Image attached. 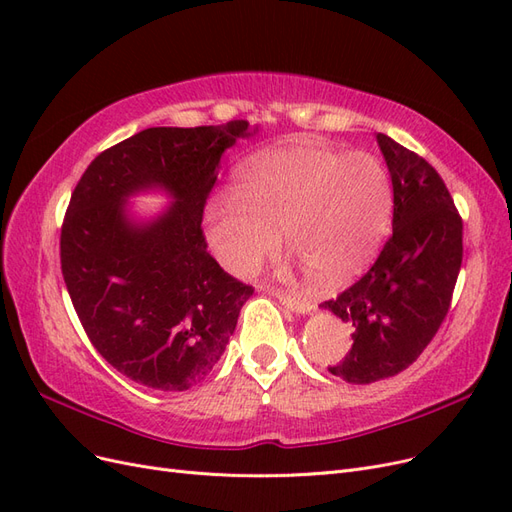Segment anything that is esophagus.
<instances>
[{
	"label": "esophagus",
	"mask_w": 512,
	"mask_h": 512,
	"mask_svg": "<svg viewBox=\"0 0 512 512\" xmlns=\"http://www.w3.org/2000/svg\"><path fill=\"white\" fill-rule=\"evenodd\" d=\"M267 292L280 299V303H284L286 307H290L292 312H297V314H309L314 309V303L305 299V297H301V294H286V292L277 290L273 286H267Z\"/></svg>",
	"instance_id": "obj_1"
}]
</instances>
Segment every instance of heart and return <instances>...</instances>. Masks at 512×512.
Listing matches in <instances>:
<instances>
[{
  "label": "heart",
  "mask_w": 512,
  "mask_h": 512,
  "mask_svg": "<svg viewBox=\"0 0 512 512\" xmlns=\"http://www.w3.org/2000/svg\"><path fill=\"white\" fill-rule=\"evenodd\" d=\"M391 215L393 185L374 156L301 141L241 166L232 198H213L205 222L211 250L230 273L258 271L284 230L309 280L329 290L374 260Z\"/></svg>",
  "instance_id": "1"
}]
</instances>
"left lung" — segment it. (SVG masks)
<instances>
[{"label": "left lung", "instance_id": "8db88e82", "mask_svg": "<svg viewBox=\"0 0 512 512\" xmlns=\"http://www.w3.org/2000/svg\"><path fill=\"white\" fill-rule=\"evenodd\" d=\"M376 138L393 181V235L359 282L322 303L354 329L344 361L329 367L350 384L418 359L448 314L463 258V222L438 170L391 136Z\"/></svg>", "mask_w": 512, "mask_h": 512}]
</instances>
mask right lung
Wrapping results in <instances>:
<instances>
[{
    "label": "right lung",
    "mask_w": 512,
    "mask_h": 512,
    "mask_svg": "<svg viewBox=\"0 0 512 512\" xmlns=\"http://www.w3.org/2000/svg\"><path fill=\"white\" fill-rule=\"evenodd\" d=\"M250 134L247 121L147 128L102 151L70 196L59 256L76 316L102 359L149 389L203 380L254 294L207 252L200 226L222 153ZM153 187L176 203L134 223L125 200Z\"/></svg>",
    "instance_id": "add662e5"
}]
</instances>
